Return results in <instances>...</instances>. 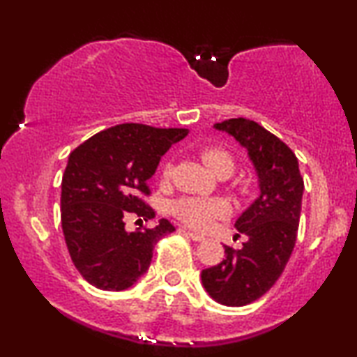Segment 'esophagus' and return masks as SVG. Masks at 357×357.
<instances>
[{"label":"esophagus","mask_w":357,"mask_h":357,"mask_svg":"<svg viewBox=\"0 0 357 357\" xmlns=\"http://www.w3.org/2000/svg\"><path fill=\"white\" fill-rule=\"evenodd\" d=\"M187 234L190 236V238H192V241H195V242H202V241H204V237L199 236V234H197V232L187 231Z\"/></svg>","instance_id":"esophagus-1"}]
</instances>
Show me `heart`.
<instances>
[{"label":"heart","instance_id":"1","mask_svg":"<svg viewBox=\"0 0 357 357\" xmlns=\"http://www.w3.org/2000/svg\"><path fill=\"white\" fill-rule=\"evenodd\" d=\"M202 160L213 174L231 175L234 172L232 155L221 148H204L202 151ZM172 174V162H165L162 167L164 178H169ZM172 213L187 226L204 231L211 227L216 219L229 216L231 208L222 198H197L183 197L172 204Z\"/></svg>","mask_w":357,"mask_h":357}]
</instances>
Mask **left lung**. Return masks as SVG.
Segmentation results:
<instances>
[{"mask_svg": "<svg viewBox=\"0 0 357 357\" xmlns=\"http://www.w3.org/2000/svg\"><path fill=\"white\" fill-rule=\"evenodd\" d=\"M214 128L234 136L247 149L260 187V197L234 224L247 236L241 250L224 245L226 258L202 271L204 289L214 301L242 307L266 294L289 261L299 229L304 178L296 154L257 121L241 116Z\"/></svg>", "mask_w": 357, "mask_h": 357, "instance_id": "obj_1", "label": "left lung"}]
</instances>
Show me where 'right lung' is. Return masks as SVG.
Returning <instances> with one entry per match:
<instances>
[{"instance_id": "obj_1", "label": "right lung", "mask_w": 357, "mask_h": 357, "mask_svg": "<svg viewBox=\"0 0 357 357\" xmlns=\"http://www.w3.org/2000/svg\"><path fill=\"white\" fill-rule=\"evenodd\" d=\"M185 128L123 123L100 131L68 158L61 180V227L81 276L102 291L128 289L148 271L154 245L175 227L160 219L153 229L126 231L135 214L154 219L143 202L148 180ZM141 221V219H139Z\"/></svg>"}]
</instances>
